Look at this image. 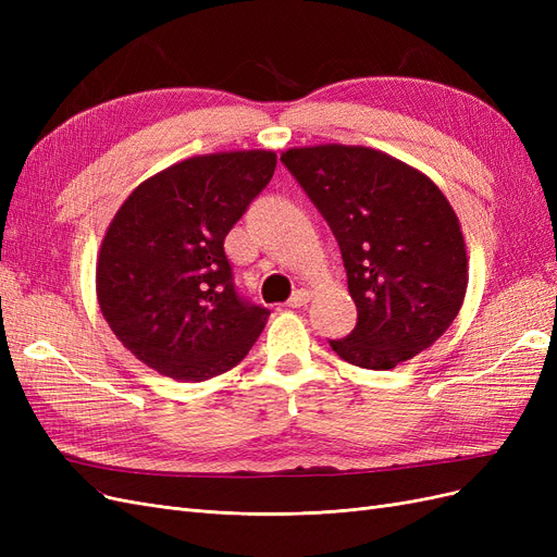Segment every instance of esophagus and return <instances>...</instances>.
<instances>
[{"instance_id":"1","label":"esophagus","mask_w":557,"mask_h":557,"mask_svg":"<svg viewBox=\"0 0 557 557\" xmlns=\"http://www.w3.org/2000/svg\"><path fill=\"white\" fill-rule=\"evenodd\" d=\"M309 299H311L309 290H295V293L290 295V299H288V307H293V309L307 307V305H309Z\"/></svg>"}]
</instances>
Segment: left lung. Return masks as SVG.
<instances>
[{
	"mask_svg": "<svg viewBox=\"0 0 557 557\" xmlns=\"http://www.w3.org/2000/svg\"><path fill=\"white\" fill-rule=\"evenodd\" d=\"M339 242L358 323L330 346L362 369H393L430 348L458 315L467 250L436 185L364 146L325 144L281 156Z\"/></svg>",
	"mask_w": 557,
	"mask_h": 557,
	"instance_id": "1",
	"label": "left lung"
}]
</instances>
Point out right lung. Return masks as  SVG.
<instances>
[{"label": "right lung", "mask_w": 557, "mask_h": 557, "mask_svg": "<svg viewBox=\"0 0 557 557\" xmlns=\"http://www.w3.org/2000/svg\"><path fill=\"white\" fill-rule=\"evenodd\" d=\"M276 170L272 150L183 160L117 209L97 260L109 327L144 364L176 381L237 367L269 309L234 285L225 237Z\"/></svg>", "instance_id": "obj_1"}]
</instances>
